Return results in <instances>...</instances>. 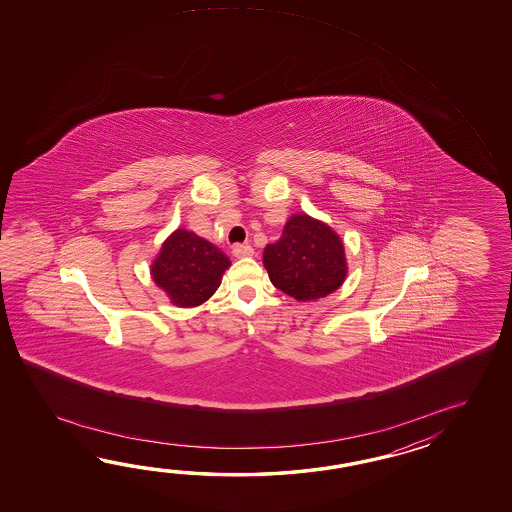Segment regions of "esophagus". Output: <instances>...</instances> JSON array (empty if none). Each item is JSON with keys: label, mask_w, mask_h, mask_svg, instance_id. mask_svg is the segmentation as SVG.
I'll list each match as a JSON object with an SVG mask.
<instances>
[{"label": "esophagus", "mask_w": 512, "mask_h": 512, "mask_svg": "<svg viewBox=\"0 0 512 512\" xmlns=\"http://www.w3.org/2000/svg\"><path fill=\"white\" fill-rule=\"evenodd\" d=\"M232 254H234V258H251L252 254H254V249H252L251 245H234L232 247Z\"/></svg>", "instance_id": "34e87169"}]
</instances>
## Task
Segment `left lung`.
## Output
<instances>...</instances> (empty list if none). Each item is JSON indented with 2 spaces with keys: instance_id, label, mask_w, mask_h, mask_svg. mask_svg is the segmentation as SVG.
<instances>
[{
  "instance_id": "1",
  "label": "left lung",
  "mask_w": 512,
  "mask_h": 512,
  "mask_svg": "<svg viewBox=\"0 0 512 512\" xmlns=\"http://www.w3.org/2000/svg\"><path fill=\"white\" fill-rule=\"evenodd\" d=\"M272 285L298 302L335 293L348 276L344 243L335 230L309 214H293L282 238L263 251Z\"/></svg>"
}]
</instances>
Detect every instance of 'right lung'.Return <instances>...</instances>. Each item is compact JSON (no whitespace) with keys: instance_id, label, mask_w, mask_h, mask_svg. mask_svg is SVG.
Instances as JSON below:
<instances>
[{"instance_id":"right-lung-1","label":"right lung","mask_w":512,"mask_h":512,"mask_svg":"<svg viewBox=\"0 0 512 512\" xmlns=\"http://www.w3.org/2000/svg\"><path fill=\"white\" fill-rule=\"evenodd\" d=\"M229 256L192 230L175 229L150 265L152 280L177 307L205 304L221 285Z\"/></svg>"}]
</instances>
